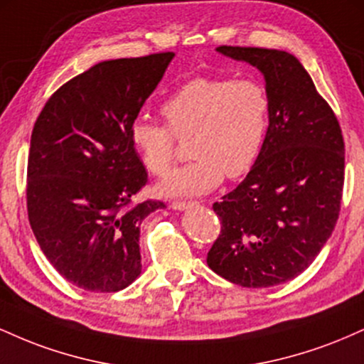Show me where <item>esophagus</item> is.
<instances>
[{"label": "esophagus", "mask_w": 364, "mask_h": 364, "mask_svg": "<svg viewBox=\"0 0 364 364\" xmlns=\"http://www.w3.org/2000/svg\"><path fill=\"white\" fill-rule=\"evenodd\" d=\"M196 202H181V200H176V202L171 203V208H174V210H185L188 207H193Z\"/></svg>", "instance_id": "1"}]
</instances>
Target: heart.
Masks as SVG:
<instances>
[{
    "label": "heart",
    "mask_w": 364,
    "mask_h": 364,
    "mask_svg": "<svg viewBox=\"0 0 364 364\" xmlns=\"http://www.w3.org/2000/svg\"><path fill=\"white\" fill-rule=\"evenodd\" d=\"M162 124L133 119L129 144L154 176H164L176 159L178 139H190L193 161L159 185L166 196L205 195L224 176L240 178L260 156L270 123V97L255 78L198 77L183 83L162 104Z\"/></svg>",
    "instance_id": "obj_1"
}]
</instances>
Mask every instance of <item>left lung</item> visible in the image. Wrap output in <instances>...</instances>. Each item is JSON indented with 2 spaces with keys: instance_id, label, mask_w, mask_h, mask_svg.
Wrapping results in <instances>:
<instances>
[{
  "instance_id": "left-lung-1",
  "label": "left lung",
  "mask_w": 364,
  "mask_h": 364,
  "mask_svg": "<svg viewBox=\"0 0 364 364\" xmlns=\"http://www.w3.org/2000/svg\"><path fill=\"white\" fill-rule=\"evenodd\" d=\"M217 51L263 73L270 123L253 168L214 203L220 235L207 263L237 286H275L308 269L336 228L344 186L342 129L292 54L241 46Z\"/></svg>"
}]
</instances>
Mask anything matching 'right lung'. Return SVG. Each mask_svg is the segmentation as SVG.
I'll return each instance as SVG.
<instances>
[{"mask_svg":"<svg viewBox=\"0 0 364 364\" xmlns=\"http://www.w3.org/2000/svg\"><path fill=\"white\" fill-rule=\"evenodd\" d=\"M173 56L97 63L54 92L32 129L28 223L54 269L85 291H121L141 272L140 224L164 202H132L149 179L129 127Z\"/></svg>","mask_w":364,"mask_h":364,"instance_id":"right-lung-1","label":"right lung"}]
</instances>
